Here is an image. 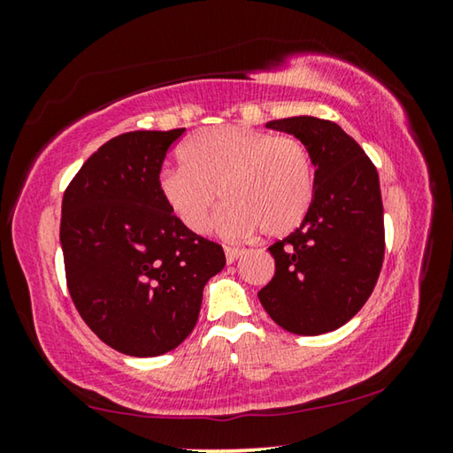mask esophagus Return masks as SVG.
Returning a JSON list of instances; mask_svg holds the SVG:
<instances>
[{
	"label": "esophagus",
	"instance_id": "1",
	"mask_svg": "<svg viewBox=\"0 0 453 453\" xmlns=\"http://www.w3.org/2000/svg\"><path fill=\"white\" fill-rule=\"evenodd\" d=\"M243 254V250H240V248H229V245H226V259H227V264H234L237 257H240Z\"/></svg>",
	"mask_w": 453,
	"mask_h": 453
}]
</instances>
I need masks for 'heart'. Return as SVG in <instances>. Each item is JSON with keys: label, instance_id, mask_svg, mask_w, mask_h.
<instances>
[{"label": "heart", "instance_id": "b5f03b06", "mask_svg": "<svg viewBox=\"0 0 453 453\" xmlns=\"http://www.w3.org/2000/svg\"><path fill=\"white\" fill-rule=\"evenodd\" d=\"M181 167L159 175V194L180 224L194 234L208 227L218 191L226 205L216 227L226 237L262 229L281 237L302 224L316 196V170L302 140L240 126H221L188 137Z\"/></svg>", "mask_w": 453, "mask_h": 453}]
</instances>
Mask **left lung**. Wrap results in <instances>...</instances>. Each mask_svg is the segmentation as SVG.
Returning a JSON list of instances; mask_svg holds the SVG:
<instances>
[{"label":"left lung","instance_id":"8db88e82","mask_svg":"<svg viewBox=\"0 0 453 453\" xmlns=\"http://www.w3.org/2000/svg\"><path fill=\"white\" fill-rule=\"evenodd\" d=\"M265 127L308 145L316 196L300 227L270 245L275 273L257 297L291 334L334 332L362 310L380 278L386 235L378 172L334 121L297 116Z\"/></svg>","mask_w":453,"mask_h":453}]
</instances>
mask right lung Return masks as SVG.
<instances>
[{
  "label": "right lung",
  "mask_w": 453,
  "mask_h": 453,
  "mask_svg": "<svg viewBox=\"0 0 453 453\" xmlns=\"http://www.w3.org/2000/svg\"><path fill=\"white\" fill-rule=\"evenodd\" d=\"M183 132L105 142L61 202L72 300L91 332L126 356L178 348L196 327L203 286L226 265L221 245L183 227L159 194L165 153Z\"/></svg>",
  "instance_id": "1"
}]
</instances>
